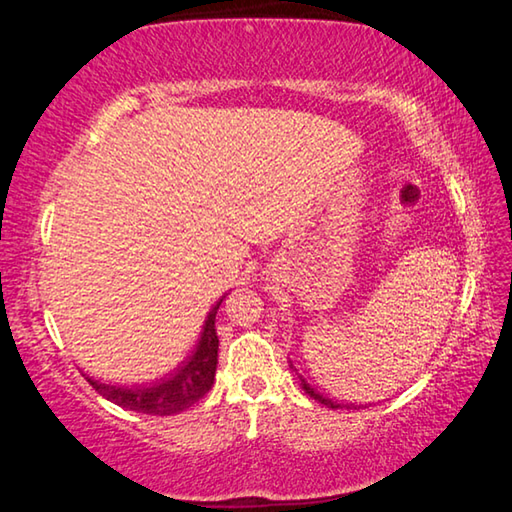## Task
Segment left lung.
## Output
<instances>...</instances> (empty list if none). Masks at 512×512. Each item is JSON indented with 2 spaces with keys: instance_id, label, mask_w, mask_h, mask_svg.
I'll return each instance as SVG.
<instances>
[{
  "instance_id": "1",
  "label": "left lung",
  "mask_w": 512,
  "mask_h": 512,
  "mask_svg": "<svg viewBox=\"0 0 512 512\" xmlns=\"http://www.w3.org/2000/svg\"><path fill=\"white\" fill-rule=\"evenodd\" d=\"M300 381H302V388H305V393H307L309 397H314V400H318L320 404L329 406V409H341V404H339V402H332V400H327V397H323V395H320L318 391H314V388H311V386L307 384V381L302 379V377H300ZM350 406H352V404H348V409H350Z\"/></svg>"
}]
</instances>
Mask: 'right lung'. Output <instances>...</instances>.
<instances>
[{
    "label": "right lung",
    "mask_w": 512,
    "mask_h": 512,
    "mask_svg": "<svg viewBox=\"0 0 512 512\" xmlns=\"http://www.w3.org/2000/svg\"><path fill=\"white\" fill-rule=\"evenodd\" d=\"M223 300V298H221ZM221 300L212 307L210 316L205 320L201 341L183 366H180L169 379H162L153 386H108L92 377H85L94 391L115 402L121 409L149 413V415H173L189 409L201 397L210 391L214 384L216 361H219V336H216L214 318L221 307Z\"/></svg>",
    "instance_id": "obj_1"
}]
</instances>
